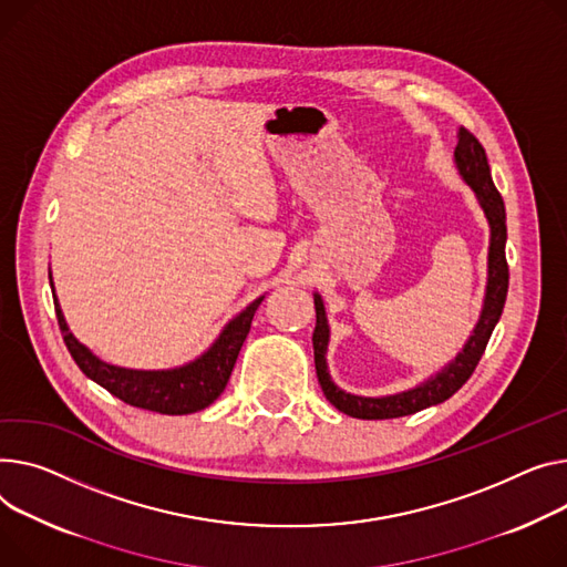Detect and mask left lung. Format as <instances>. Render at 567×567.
Segmentation results:
<instances>
[{
	"mask_svg": "<svg viewBox=\"0 0 567 567\" xmlns=\"http://www.w3.org/2000/svg\"><path fill=\"white\" fill-rule=\"evenodd\" d=\"M456 168L463 175V179L472 186L476 194V200L487 218L489 225V250H487V285H485V298H483V310L478 317V323L474 326L467 344L451 360L442 371L431 375L429 381L422 385L390 394V396H355L344 390H339L326 364V351H328V339L330 328L326 319V308L319 293H315V310H317V326L312 334L315 344V367H317V379L326 394V399L339 410L349 414L355 420H394L405 417V414L420 412L429 405H437L454 396L474 373L487 342L489 334H493L506 303L508 293V264H506V209L504 200L497 192V186L489 175L485 150L478 143V138L461 127L458 132V145H456Z\"/></svg>",
	"mask_w": 567,
	"mask_h": 567,
	"instance_id": "1",
	"label": "left lung"
}]
</instances>
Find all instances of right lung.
Masks as SVG:
<instances>
[{"mask_svg":"<svg viewBox=\"0 0 567 567\" xmlns=\"http://www.w3.org/2000/svg\"><path fill=\"white\" fill-rule=\"evenodd\" d=\"M52 285V276H50ZM264 296L255 298L252 303L239 312L228 326L223 328L216 342L194 362L175 369H162V371H141V369H125L102 362L97 355H93L84 344H80L74 334L68 330V323L63 319V312L59 308V300L54 293V310L59 319V328L63 332V342L78 362V367L89 375L91 381L102 385L113 396L121 401L153 410L159 414H188L198 412L207 405H212L220 392L230 381V373L235 369L237 355L244 347V339L250 330L255 310Z\"/></svg>","mask_w":567,"mask_h":567,"instance_id":"right-lung-1","label":"right lung"}]
</instances>
